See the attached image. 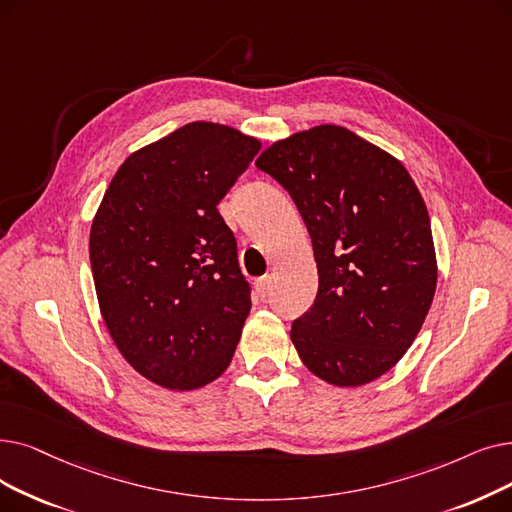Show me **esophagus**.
I'll list each match as a JSON object with an SVG mask.
<instances>
[{
    "label": "esophagus",
    "mask_w": 512,
    "mask_h": 512,
    "mask_svg": "<svg viewBox=\"0 0 512 512\" xmlns=\"http://www.w3.org/2000/svg\"><path fill=\"white\" fill-rule=\"evenodd\" d=\"M255 288H257V295H259L261 299L268 297V295L272 293V276H263V278H259V280L255 282Z\"/></svg>",
    "instance_id": "esophagus-1"
}]
</instances>
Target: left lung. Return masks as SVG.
<instances>
[{
	"instance_id": "8db88e82",
	"label": "left lung",
	"mask_w": 512,
	"mask_h": 512,
	"mask_svg": "<svg viewBox=\"0 0 512 512\" xmlns=\"http://www.w3.org/2000/svg\"><path fill=\"white\" fill-rule=\"evenodd\" d=\"M297 205L318 263L314 303L291 326L303 364L358 387L393 368L431 307V219L404 165L339 125L272 144L255 163Z\"/></svg>"
}]
</instances>
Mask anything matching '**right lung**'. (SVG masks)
<instances>
[{
    "label": "right lung",
    "instance_id": "obj_1",
    "mask_svg": "<svg viewBox=\"0 0 512 512\" xmlns=\"http://www.w3.org/2000/svg\"><path fill=\"white\" fill-rule=\"evenodd\" d=\"M259 150L228 125L188 123L133 152L102 198L90 234L102 318L152 383L198 389L232 362L251 284L217 205Z\"/></svg>",
    "mask_w": 512,
    "mask_h": 512
}]
</instances>
